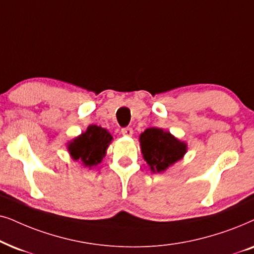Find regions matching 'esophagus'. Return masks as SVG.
Returning <instances> with one entry per match:
<instances>
[{"label":"esophagus","instance_id":"esophagus-1","mask_svg":"<svg viewBox=\"0 0 254 254\" xmlns=\"http://www.w3.org/2000/svg\"><path fill=\"white\" fill-rule=\"evenodd\" d=\"M122 134H123V136H127V137H131L132 136V133H133V130H132V127H124V129H122Z\"/></svg>","mask_w":254,"mask_h":254}]
</instances>
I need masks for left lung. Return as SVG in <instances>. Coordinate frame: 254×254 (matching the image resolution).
Here are the masks:
<instances>
[{
    "mask_svg": "<svg viewBox=\"0 0 254 254\" xmlns=\"http://www.w3.org/2000/svg\"><path fill=\"white\" fill-rule=\"evenodd\" d=\"M141 153L153 173H161L187 152V144L179 140L168 131L148 127L139 137Z\"/></svg>",
    "mask_w": 254,
    "mask_h": 254,
    "instance_id": "obj_1",
    "label": "left lung"
}]
</instances>
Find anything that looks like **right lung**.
I'll return each instance as SVG.
<instances>
[{
	"label": "right lung",
	"mask_w": 254,
	"mask_h": 254,
	"mask_svg": "<svg viewBox=\"0 0 254 254\" xmlns=\"http://www.w3.org/2000/svg\"><path fill=\"white\" fill-rule=\"evenodd\" d=\"M111 140L113 137L108 130L89 125L84 132L69 141L67 148L73 160H80L84 167L92 168L102 161Z\"/></svg>",
	"instance_id": "1"
}]
</instances>
